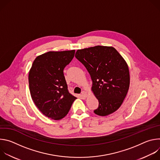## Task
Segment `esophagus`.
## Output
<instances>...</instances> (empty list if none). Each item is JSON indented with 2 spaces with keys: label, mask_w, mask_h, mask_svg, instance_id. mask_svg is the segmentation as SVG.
<instances>
[{
  "label": "esophagus",
  "mask_w": 160,
  "mask_h": 160,
  "mask_svg": "<svg viewBox=\"0 0 160 160\" xmlns=\"http://www.w3.org/2000/svg\"><path fill=\"white\" fill-rule=\"evenodd\" d=\"M82 96H83V97H84V98H86V97H87V92H86V91H85V90L82 91Z\"/></svg>",
  "instance_id": "34e87169"
}]
</instances>
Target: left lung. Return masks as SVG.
I'll list each match as a JSON object with an SVG mask.
<instances>
[{
	"label": "left lung",
	"instance_id": "8db88e82",
	"mask_svg": "<svg viewBox=\"0 0 160 160\" xmlns=\"http://www.w3.org/2000/svg\"><path fill=\"white\" fill-rule=\"evenodd\" d=\"M76 58L86 68L92 81L91 90L99 101L94 112L107 116L122 104L130 85L128 66L113 47L97 45L78 49Z\"/></svg>",
	"mask_w": 160,
	"mask_h": 160
}]
</instances>
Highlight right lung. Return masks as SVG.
Wrapping results in <instances>:
<instances>
[{
  "label": "right lung",
  "instance_id": "1",
  "mask_svg": "<svg viewBox=\"0 0 160 160\" xmlns=\"http://www.w3.org/2000/svg\"><path fill=\"white\" fill-rule=\"evenodd\" d=\"M75 52H45L35 59L30 70L31 97L40 111L51 119L63 118L77 99L68 92L63 73L64 67L72 61Z\"/></svg>",
  "mask_w": 160,
  "mask_h": 160
}]
</instances>
